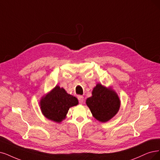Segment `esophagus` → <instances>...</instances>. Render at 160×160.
<instances>
[{"label":"esophagus","instance_id":"esophagus-1","mask_svg":"<svg viewBox=\"0 0 160 160\" xmlns=\"http://www.w3.org/2000/svg\"><path fill=\"white\" fill-rule=\"evenodd\" d=\"M78 100L80 103H84V97L82 96H78Z\"/></svg>","mask_w":160,"mask_h":160}]
</instances>
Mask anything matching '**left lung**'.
Listing matches in <instances>:
<instances>
[{
	"mask_svg": "<svg viewBox=\"0 0 160 160\" xmlns=\"http://www.w3.org/2000/svg\"><path fill=\"white\" fill-rule=\"evenodd\" d=\"M86 103L96 119L105 122L118 113L121 100L111 86L106 87L98 83L93 88L92 96L87 98Z\"/></svg>",
	"mask_w": 160,
	"mask_h": 160,
	"instance_id": "left-lung-1",
	"label": "left lung"
}]
</instances>
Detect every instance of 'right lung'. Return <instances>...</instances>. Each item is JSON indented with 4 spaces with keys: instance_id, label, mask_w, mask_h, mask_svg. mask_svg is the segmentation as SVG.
Segmentation results:
<instances>
[{
    "instance_id": "1",
    "label": "right lung",
    "mask_w": 160,
    "mask_h": 160,
    "mask_svg": "<svg viewBox=\"0 0 160 160\" xmlns=\"http://www.w3.org/2000/svg\"><path fill=\"white\" fill-rule=\"evenodd\" d=\"M78 104L76 97L68 94L63 88L56 86L41 98V113L47 119L60 123L67 118L70 108Z\"/></svg>"
}]
</instances>
